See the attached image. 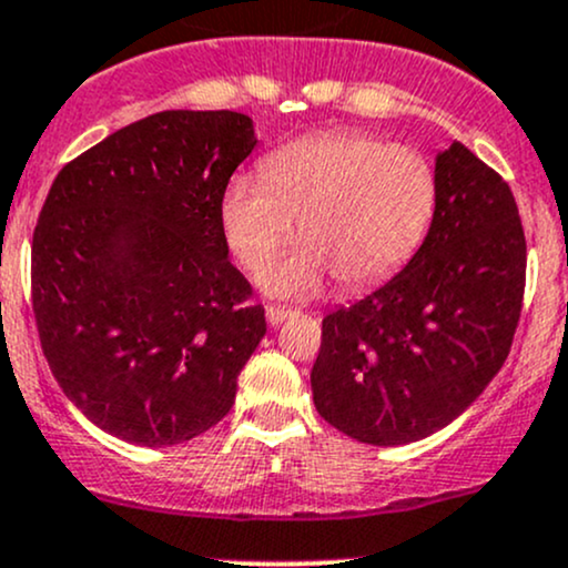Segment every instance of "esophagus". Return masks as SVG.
<instances>
[{
    "instance_id": "1",
    "label": "esophagus",
    "mask_w": 568,
    "mask_h": 568,
    "mask_svg": "<svg viewBox=\"0 0 568 568\" xmlns=\"http://www.w3.org/2000/svg\"><path fill=\"white\" fill-rule=\"evenodd\" d=\"M294 315H296V310L280 307V304H270V307H266V321H270L272 326H277V323L288 321V317H294Z\"/></svg>"
}]
</instances>
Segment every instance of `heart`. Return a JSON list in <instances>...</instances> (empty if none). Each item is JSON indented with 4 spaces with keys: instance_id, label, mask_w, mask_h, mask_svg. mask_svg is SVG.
Masks as SVG:
<instances>
[{
    "instance_id": "b5f03b06",
    "label": "heart",
    "mask_w": 568,
    "mask_h": 568,
    "mask_svg": "<svg viewBox=\"0 0 568 568\" xmlns=\"http://www.w3.org/2000/svg\"><path fill=\"white\" fill-rule=\"evenodd\" d=\"M439 178L409 145L366 132H321L274 151L264 178L236 174L223 193L229 247L261 270L294 234L304 245L261 272L277 296H307L332 272L342 288H369L396 274L432 229Z\"/></svg>"
}]
</instances>
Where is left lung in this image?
Here are the masks:
<instances>
[{
  "mask_svg": "<svg viewBox=\"0 0 568 568\" xmlns=\"http://www.w3.org/2000/svg\"><path fill=\"white\" fill-rule=\"evenodd\" d=\"M439 199L402 272L323 317L315 409L366 445H407L477 402L507 361L526 288L509 185L460 142L436 155Z\"/></svg>",
  "mask_w": 568,
  "mask_h": 568,
  "instance_id": "1",
  "label": "left lung"
}]
</instances>
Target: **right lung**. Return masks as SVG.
Segmentation results:
<instances>
[{
	"mask_svg": "<svg viewBox=\"0 0 568 568\" xmlns=\"http://www.w3.org/2000/svg\"><path fill=\"white\" fill-rule=\"evenodd\" d=\"M232 110H164L55 174L31 240V310L61 390L102 432L166 447L232 409L266 334L221 204L255 148Z\"/></svg>",
	"mask_w": 568,
	"mask_h": 568,
	"instance_id": "right-lung-1",
	"label": "right lung"
}]
</instances>
